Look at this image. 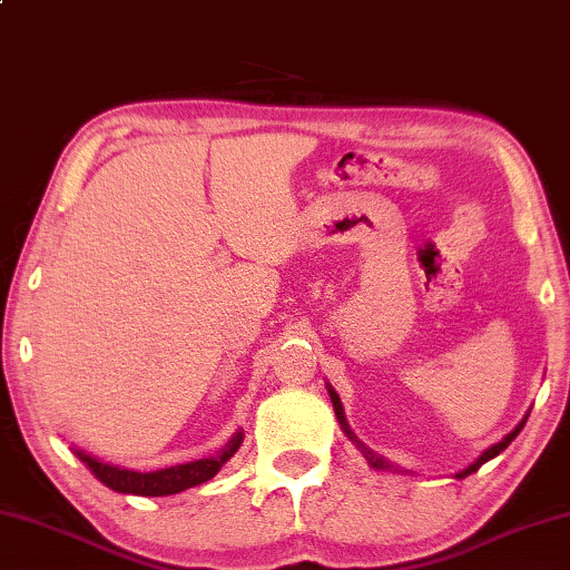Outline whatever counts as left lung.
I'll return each instance as SVG.
<instances>
[{
  "label": "left lung",
  "instance_id": "obj_1",
  "mask_svg": "<svg viewBox=\"0 0 570 570\" xmlns=\"http://www.w3.org/2000/svg\"><path fill=\"white\" fill-rule=\"evenodd\" d=\"M325 389H328V396H331V401H333V412H335V419H338V424H341V429H343V434H346V436H348V440H351L353 444H356V446H358V450H361V454H363V456H366V460H368V464H371V468H373V470H384V472H404V470H401V468H396V464H391L389 460H384V456H381V454H376V452H373V450H368V446H366V444H363V442L358 440V436H356V434H353V429L348 426V419H346V412H343L341 396H338V394H335V389H333L331 384H325ZM525 422H528V414L520 419V422H518V426H515V429H512V432H510V434H505V436H502V440H500L498 444H492V446H488V450H484V452H482V454L478 456V460H474L472 464H468V468H464V470H460V472H456V474H454V478H456V480L468 478V474H472V472H478V470L482 468V464H484V462H490V460H492V456H498V454H500L502 450H508V444H510L512 440H515V436L520 434V429H522V426H525ZM406 474H412V472H409V470H406Z\"/></svg>",
  "mask_w": 570,
  "mask_h": 570
}]
</instances>
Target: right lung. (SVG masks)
I'll list each match as a JSON object with an SVG mask.
<instances>
[{"label": "right lung", "mask_w": 570, "mask_h": 570, "mask_svg": "<svg viewBox=\"0 0 570 570\" xmlns=\"http://www.w3.org/2000/svg\"><path fill=\"white\" fill-rule=\"evenodd\" d=\"M242 440H245V432L239 429V432L232 434V440L224 444L217 454L204 456V460L186 462V464H174V468L154 470V472L118 468V464L102 462V460H98V456L86 454L82 450H75V446H72V452L80 456V462H86V468L96 474V478L106 484V488L124 492V495L164 498V495H176V492L209 482L214 474H217L224 464L232 460V454L239 450Z\"/></svg>", "instance_id": "1"}]
</instances>
